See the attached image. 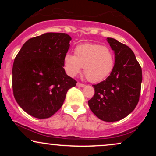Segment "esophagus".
<instances>
[{"instance_id": "esophagus-1", "label": "esophagus", "mask_w": 156, "mask_h": 156, "mask_svg": "<svg viewBox=\"0 0 156 156\" xmlns=\"http://www.w3.org/2000/svg\"><path fill=\"white\" fill-rule=\"evenodd\" d=\"M77 87H85V84L78 82V83H77Z\"/></svg>"}]
</instances>
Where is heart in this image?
<instances>
[{
  "label": "heart",
  "mask_w": 156,
  "mask_h": 156,
  "mask_svg": "<svg viewBox=\"0 0 156 156\" xmlns=\"http://www.w3.org/2000/svg\"><path fill=\"white\" fill-rule=\"evenodd\" d=\"M114 65L113 53L108 47L98 44H79L75 48V55H64V67L71 77L76 76L83 67V73L93 83L102 81L112 73Z\"/></svg>",
  "instance_id": "heart-1"
}]
</instances>
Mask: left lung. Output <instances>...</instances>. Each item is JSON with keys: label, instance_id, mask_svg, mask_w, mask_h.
Here are the masks:
<instances>
[{"label": "left lung", "instance_id": "left-lung-1", "mask_svg": "<svg viewBox=\"0 0 156 156\" xmlns=\"http://www.w3.org/2000/svg\"><path fill=\"white\" fill-rule=\"evenodd\" d=\"M107 42L114 51L115 63L106 79L92 85L94 94L88 103L100 119L116 122L127 117L138 104L142 72L128 46L113 38H107Z\"/></svg>", "mask_w": 156, "mask_h": 156}]
</instances>
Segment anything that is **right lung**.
Instances as JSON below:
<instances>
[{"label": "right lung", "instance_id": "add662e5", "mask_svg": "<svg viewBox=\"0 0 156 156\" xmlns=\"http://www.w3.org/2000/svg\"><path fill=\"white\" fill-rule=\"evenodd\" d=\"M71 37L64 33H45L25 42L12 67L16 101L38 119L53 116L63 105L66 94L77 81L64 69Z\"/></svg>", "mask_w": 156, "mask_h": 156}]
</instances>
